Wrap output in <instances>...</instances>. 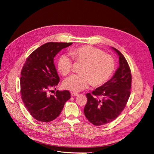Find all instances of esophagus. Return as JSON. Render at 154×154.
Listing matches in <instances>:
<instances>
[{
  "instance_id": "1",
  "label": "esophagus",
  "mask_w": 154,
  "mask_h": 154,
  "mask_svg": "<svg viewBox=\"0 0 154 154\" xmlns=\"http://www.w3.org/2000/svg\"><path fill=\"white\" fill-rule=\"evenodd\" d=\"M79 94V93H75V92H72V93H71V96H78Z\"/></svg>"
}]
</instances>
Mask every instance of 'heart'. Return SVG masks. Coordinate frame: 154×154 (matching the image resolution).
I'll return each mask as SVG.
<instances>
[{
  "mask_svg": "<svg viewBox=\"0 0 154 154\" xmlns=\"http://www.w3.org/2000/svg\"><path fill=\"white\" fill-rule=\"evenodd\" d=\"M69 54L76 63L83 64L80 75H74L64 82L66 89L80 91L91 83L93 86H100L111 77L115 69L113 58L90 46L74 48ZM58 69L63 75H69L72 70V60L68 55H63L58 61Z\"/></svg>",
  "mask_w": 154,
  "mask_h": 154,
  "instance_id": "b5f03b06",
  "label": "heart"
}]
</instances>
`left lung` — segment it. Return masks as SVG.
I'll return each instance as SVG.
<instances>
[{"instance_id": "1", "label": "left lung", "mask_w": 154, "mask_h": 154, "mask_svg": "<svg viewBox=\"0 0 154 154\" xmlns=\"http://www.w3.org/2000/svg\"><path fill=\"white\" fill-rule=\"evenodd\" d=\"M119 56V67L113 77L97 88L91 94L87 93L84 108L86 118L94 125H102L114 121L124 109L130 95L131 75L124 55L113 48Z\"/></svg>"}]
</instances>
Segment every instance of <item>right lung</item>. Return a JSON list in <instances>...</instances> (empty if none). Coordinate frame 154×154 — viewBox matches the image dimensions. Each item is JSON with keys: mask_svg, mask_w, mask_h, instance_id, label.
Listing matches in <instances>:
<instances>
[{"mask_svg": "<svg viewBox=\"0 0 154 154\" xmlns=\"http://www.w3.org/2000/svg\"><path fill=\"white\" fill-rule=\"evenodd\" d=\"M72 42H49L35 50L27 58L20 72V94L25 106L33 118L48 122L56 119L71 98L69 91L49 92L60 82L54 58ZM56 90V88H55Z\"/></svg>", "mask_w": 154, "mask_h": 154, "instance_id": "1", "label": "right lung"}]
</instances>
